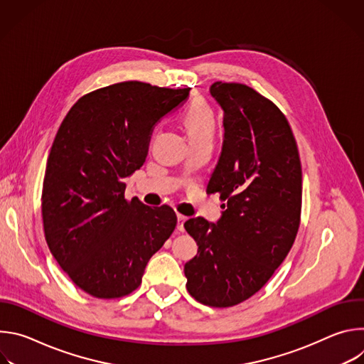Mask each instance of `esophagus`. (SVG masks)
I'll return each instance as SVG.
<instances>
[{
	"label": "esophagus",
	"mask_w": 364,
	"mask_h": 364,
	"mask_svg": "<svg viewBox=\"0 0 364 364\" xmlns=\"http://www.w3.org/2000/svg\"><path fill=\"white\" fill-rule=\"evenodd\" d=\"M184 222H186V218L181 215H177V230L178 232H184Z\"/></svg>",
	"instance_id": "esophagus-1"
}]
</instances>
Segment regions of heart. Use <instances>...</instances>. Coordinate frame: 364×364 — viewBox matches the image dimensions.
I'll list each match as a JSON object with an SVG mask.
<instances>
[{
  "label": "heart",
  "instance_id": "obj_1",
  "mask_svg": "<svg viewBox=\"0 0 364 364\" xmlns=\"http://www.w3.org/2000/svg\"><path fill=\"white\" fill-rule=\"evenodd\" d=\"M183 124L191 142L213 141L216 118L213 111L204 102H194L183 115Z\"/></svg>",
  "mask_w": 364,
  "mask_h": 364
}]
</instances>
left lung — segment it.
<instances>
[{"instance_id": "8db88e82", "label": "left lung", "mask_w": 364, "mask_h": 364, "mask_svg": "<svg viewBox=\"0 0 364 364\" xmlns=\"http://www.w3.org/2000/svg\"><path fill=\"white\" fill-rule=\"evenodd\" d=\"M223 145L207 193H220L216 223H184L197 255L184 265L198 302L226 308L261 289L291 250L301 219L302 171L291 127L277 105L242 83L215 82Z\"/></svg>"}]
</instances>
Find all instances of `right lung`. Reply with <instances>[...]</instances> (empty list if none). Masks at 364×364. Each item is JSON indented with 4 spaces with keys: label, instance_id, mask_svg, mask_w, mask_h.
<instances>
[{
    "label": "right lung",
    "instance_id": "1",
    "mask_svg": "<svg viewBox=\"0 0 364 364\" xmlns=\"http://www.w3.org/2000/svg\"><path fill=\"white\" fill-rule=\"evenodd\" d=\"M188 92L136 80L102 87L75 103L56 134L43 183L44 235L60 268L92 296L135 291L176 229L171 207L151 209L124 194L154 125Z\"/></svg>",
    "mask_w": 364,
    "mask_h": 364
}]
</instances>
